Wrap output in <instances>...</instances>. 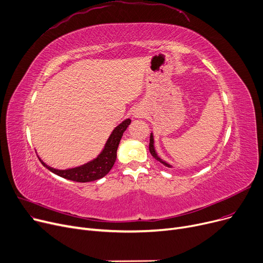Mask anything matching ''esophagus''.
Here are the masks:
<instances>
[{
  "instance_id": "esophagus-1",
  "label": "esophagus",
  "mask_w": 263,
  "mask_h": 263,
  "mask_svg": "<svg viewBox=\"0 0 263 263\" xmlns=\"http://www.w3.org/2000/svg\"><path fill=\"white\" fill-rule=\"evenodd\" d=\"M136 115H140V114H136Z\"/></svg>"
}]
</instances>
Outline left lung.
I'll use <instances>...</instances> for the list:
<instances>
[{
    "mask_svg": "<svg viewBox=\"0 0 263 263\" xmlns=\"http://www.w3.org/2000/svg\"><path fill=\"white\" fill-rule=\"evenodd\" d=\"M149 151H150V154H151V156H153L157 161H159V162H161L163 165H165V166H167V167H172V165L171 164H168V163H166L165 161H163L159 156H158V154H157V151H156V148H155V140H154V134L151 133L150 134V143H149Z\"/></svg>",
    "mask_w": 263,
    "mask_h": 263,
    "instance_id": "left-lung-1",
    "label": "left lung"
}]
</instances>
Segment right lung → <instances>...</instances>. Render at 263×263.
Instances as JSON below:
<instances>
[{
	"instance_id": "obj_1",
	"label": "right lung",
	"mask_w": 263,
	"mask_h": 263,
	"mask_svg": "<svg viewBox=\"0 0 263 263\" xmlns=\"http://www.w3.org/2000/svg\"><path fill=\"white\" fill-rule=\"evenodd\" d=\"M131 123V119L128 118L123 120L121 123L113 130L110 133L109 137L107 139L103 150L99 154V156L96 159L81 165V166L73 167V168H68V170H57L53 168L41 160L39 157V161L41 164L47 167L50 172L53 174L58 175L62 178L68 179V180L76 181V182H90L98 180L104 177L110 168L113 167V165L116 161L117 157V148L119 145V142L122 137L123 132L127 130L128 126Z\"/></svg>"
}]
</instances>
